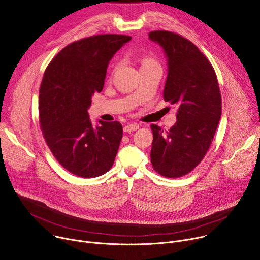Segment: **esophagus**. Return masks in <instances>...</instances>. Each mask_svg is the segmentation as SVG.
I'll return each mask as SVG.
<instances>
[{
  "instance_id": "obj_1",
  "label": "esophagus",
  "mask_w": 260,
  "mask_h": 260,
  "mask_svg": "<svg viewBox=\"0 0 260 260\" xmlns=\"http://www.w3.org/2000/svg\"><path fill=\"white\" fill-rule=\"evenodd\" d=\"M139 128V124L138 123H128L123 127V131L125 133H131L134 131H137Z\"/></svg>"
}]
</instances>
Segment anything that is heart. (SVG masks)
<instances>
[{
    "instance_id": "obj_1",
    "label": "heart",
    "mask_w": 260,
    "mask_h": 260,
    "mask_svg": "<svg viewBox=\"0 0 260 260\" xmlns=\"http://www.w3.org/2000/svg\"><path fill=\"white\" fill-rule=\"evenodd\" d=\"M141 63H142V67H145V66H151V64H155L157 63L153 58L149 57V56H145L142 58L141 60Z\"/></svg>"
}]
</instances>
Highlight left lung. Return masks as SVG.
<instances>
[{
    "label": "left lung",
    "instance_id": "1",
    "mask_svg": "<svg viewBox=\"0 0 260 260\" xmlns=\"http://www.w3.org/2000/svg\"><path fill=\"white\" fill-rule=\"evenodd\" d=\"M168 57L166 102L178 107L169 131L151 124V164L167 178L190 173L205 157L221 117V93L214 68L188 39L169 30L150 31Z\"/></svg>",
    "mask_w": 260,
    "mask_h": 260
}]
</instances>
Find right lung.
<instances>
[{
	"mask_svg": "<svg viewBox=\"0 0 260 260\" xmlns=\"http://www.w3.org/2000/svg\"><path fill=\"white\" fill-rule=\"evenodd\" d=\"M131 36L103 34L61 49L47 66L39 90V121L47 146L70 173L93 178L113 166L122 125L118 121L94 127L87 109L104 87L107 67Z\"/></svg>",
	"mask_w": 260,
	"mask_h": 260,
	"instance_id": "obj_1",
	"label": "right lung"
}]
</instances>
